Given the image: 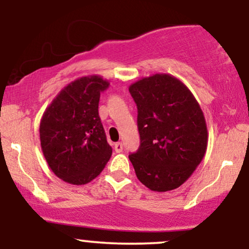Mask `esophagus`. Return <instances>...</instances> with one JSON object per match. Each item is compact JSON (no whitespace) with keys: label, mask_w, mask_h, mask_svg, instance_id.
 <instances>
[{"label":"esophagus","mask_w":249,"mask_h":249,"mask_svg":"<svg viewBox=\"0 0 249 249\" xmlns=\"http://www.w3.org/2000/svg\"><path fill=\"white\" fill-rule=\"evenodd\" d=\"M115 151L117 153H121L122 151H123V144L121 142H116L115 144Z\"/></svg>","instance_id":"obj_1"}]
</instances>
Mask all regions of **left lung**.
I'll return each mask as SVG.
<instances>
[{"label": "left lung", "mask_w": 249, "mask_h": 249, "mask_svg": "<svg viewBox=\"0 0 249 249\" xmlns=\"http://www.w3.org/2000/svg\"><path fill=\"white\" fill-rule=\"evenodd\" d=\"M128 91L138 108L141 146L128 156L137 178L151 191L176 190L206 153L208 133L201 107L190 89L168 73L139 79Z\"/></svg>", "instance_id": "1"}]
</instances>
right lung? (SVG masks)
<instances>
[{
	"mask_svg": "<svg viewBox=\"0 0 249 249\" xmlns=\"http://www.w3.org/2000/svg\"><path fill=\"white\" fill-rule=\"evenodd\" d=\"M108 85L101 76L81 77L62 89L43 113L42 152L51 171L65 182L88 184L112 154L98 115L101 92Z\"/></svg>",
	"mask_w": 249,
	"mask_h": 249,
	"instance_id": "obj_1",
	"label": "right lung"
}]
</instances>
